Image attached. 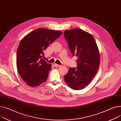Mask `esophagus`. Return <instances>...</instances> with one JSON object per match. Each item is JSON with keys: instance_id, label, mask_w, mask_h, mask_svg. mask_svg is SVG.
<instances>
[{"instance_id": "esophagus-1", "label": "esophagus", "mask_w": 121, "mask_h": 121, "mask_svg": "<svg viewBox=\"0 0 121 121\" xmlns=\"http://www.w3.org/2000/svg\"><path fill=\"white\" fill-rule=\"evenodd\" d=\"M54 65L55 66H56V67H60V65H57V64H54Z\"/></svg>"}]
</instances>
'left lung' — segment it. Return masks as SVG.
<instances>
[{
    "instance_id": "8db88e82",
    "label": "left lung",
    "mask_w": 121,
    "mask_h": 121,
    "mask_svg": "<svg viewBox=\"0 0 121 121\" xmlns=\"http://www.w3.org/2000/svg\"><path fill=\"white\" fill-rule=\"evenodd\" d=\"M64 35L72 52L78 56L77 69L70 68L65 81L74 90H80L91 82L100 63V53L93 37L79 28L64 31Z\"/></svg>"
}]
</instances>
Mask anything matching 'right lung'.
Instances as JSON below:
<instances>
[{
	"label": "right lung",
	"instance_id": "obj_1",
	"mask_svg": "<svg viewBox=\"0 0 121 121\" xmlns=\"http://www.w3.org/2000/svg\"><path fill=\"white\" fill-rule=\"evenodd\" d=\"M61 34L60 31L39 28L21 39L17 50V67L28 86H38L46 81L52 65L42 59L43 52Z\"/></svg>",
	"mask_w": 121,
	"mask_h": 121
}]
</instances>
